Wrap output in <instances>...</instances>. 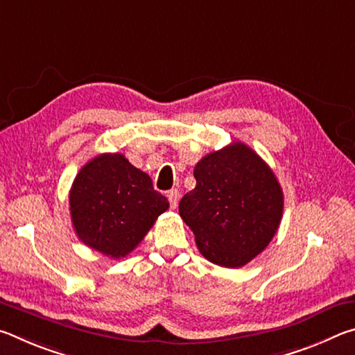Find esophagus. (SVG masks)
<instances>
[{
    "label": "esophagus",
    "instance_id": "1",
    "mask_svg": "<svg viewBox=\"0 0 355 355\" xmlns=\"http://www.w3.org/2000/svg\"><path fill=\"white\" fill-rule=\"evenodd\" d=\"M167 199H169L171 208H177L178 199H180V192L177 189H171L169 192H167Z\"/></svg>",
    "mask_w": 355,
    "mask_h": 355
}]
</instances>
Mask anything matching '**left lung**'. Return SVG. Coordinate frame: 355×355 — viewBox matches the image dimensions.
Instances as JSON below:
<instances>
[{"label": "left lung", "mask_w": 355, "mask_h": 355, "mask_svg": "<svg viewBox=\"0 0 355 355\" xmlns=\"http://www.w3.org/2000/svg\"><path fill=\"white\" fill-rule=\"evenodd\" d=\"M194 177L196 188L180 200L178 213L200 254L219 266H244L277 232L284 213L280 183L243 142L203 156Z\"/></svg>", "instance_id": "left-lung-1"}]
</instances>
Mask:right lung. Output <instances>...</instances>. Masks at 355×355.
Instances as JSON below:
<instances>
[{"instance_id": "1", "label": "right lung", "mask_w": 355, "mask_h": 355, "mask_svg": "<svg viewBox=\"0 0 355 355\" xmlns=\"http://www.w3.org/2000/svg\"><path fill=\"white\" fill-rule=\"evenodd\" d=\"M70 214L78 238L111 258L127 257L169 208L152 178L122 153L95 156L70 189Z\"/></svg>"}]
</instances>
